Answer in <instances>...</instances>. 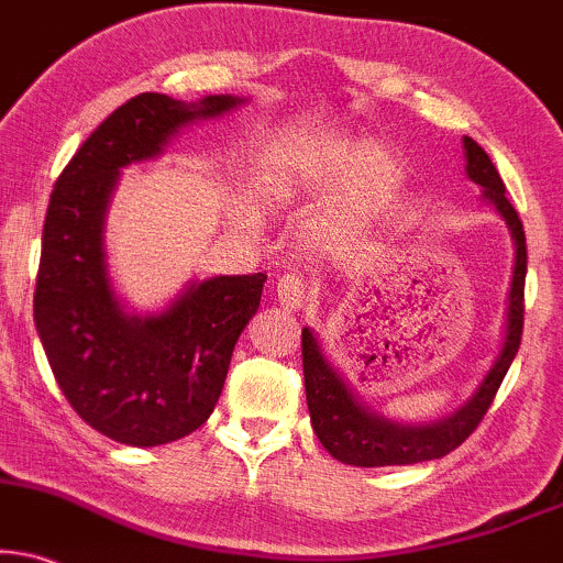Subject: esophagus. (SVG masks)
Segmentation results:
<instances>
[{
	"label": "esophagus",
	"instance_id": "34e87169",
	"mask_svg": "<svg viewBox=\"0 0 563 563\" xmlns=\"http://www.w3.org/2000/svg\"><path fill=\"white\" fill-rule=\"evenodd\" d=\"M275 296H277V301H280L283 309L298 311V309H303L306 301H309V286H306L301 275L288 273L277 280Z\"/></svg>",
	"mask_w": 563,
	"mask_h": 563
}]
</instances>
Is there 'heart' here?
<instances>
[{
	"label": "heart",
	"mask_w": 563,
	"mask_h": 563,
	"mask_svg": "<svg viewBox=\"0 0 563 563\" xmlns=\"http://www.w3.org/2000/svg\"><path fill=\"white\" fill-rule=\"evenodd\" d=\"M400 181L402 163L389 147L327 137L273 147L260 163L254 191L267 210H301L332 194L306 236L319 249H338L387 208Z\"/></svg>",
	"instance_id": "1"
}]
</instances>
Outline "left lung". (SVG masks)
Returning <instances> with one entry per match:
<instances>
[{
  "label": "left lung",
  "instance_id": "left-lung-1",
  "mask_svg": "<svg viewBox=\"0 0 563 563\" xmlns=\"http://www.w3.org/2000/svg\"><path fill=\"white\" fill-rule=\"evenodd\" d=\"M467 176L481 184L488 202L496 205L507 220L511 236H515V275H511L509 290V319L507 340H504L501 355L490 368L486 379L473 395L465 408L454 412L452 418L431 426H397L368 412L355 400L347 384L340 374L327 364L322 347L311 330L301 332V355H303V387L306 405L311 412V426L322 441V446L334 460L358 467H384V465H412V462L439 460L465 441L478 429L496 393H499L504 376H507L511 361L519 351L525 324V275H528V246H525V229L517 210L511 208L507 187H504L499 170L490 163L488 153L478 142L465 137Z\"/></svg>",
  "mask_w": 563,
  "mask_h": 563
}]
</instances>
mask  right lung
I'll return each instance as SVG.
<instances>
[{
    "label": "right lung",
    "instance_id": "add662e5",
    "mask_svg": "<svg viewBox=\"0 0 563 563\" xmlns=\"http://www.w3.org/2000/svg\"><path fill=\"white\" fill-rule=\"evenodd\" d=\"M236 103L231 96L184 103L140 92L82 142L48 199L35 330L73 410L122 444H168L208 421L267 275H218L195 283L161 317L124 314L106 275V205L119 168L153 158L184 124Z\"/></svg>",
    "mask_w": 563,
    "mask_h": 563
}]
</instances>
